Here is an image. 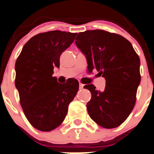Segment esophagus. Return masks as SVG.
<instances>
[{"label": "esophagus", "instance_id": "obj_1", "mask_svg": "<svg viewBox=\"0 0 154 154\" xmlns=\"http://www.w3.org/2000/svg\"><path fill=\"white\" fill-rule=\"evenodd\" d=\"M83 86H84V85L83 84V83H79V88H80V89H82L83 88Z\"/></svg>", "mask_w": 154, "mask_h": 154}]
</instances>
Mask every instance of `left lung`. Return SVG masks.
<instances>
[{"mask_svg":"<svg viewBox=\"0 0 154 154\" xmlns=\"http://www.w3.org/2000/svg\"><path fill=\"white\" fill-rule=\"evenodd\" d=\"M76 45L86 56L88 70L96 69L106 80L101 92L86 85L92 98L86 104L89 117L100 126L113 129L127 119L136 101L141 82L140 59L123 36L104 30L79 33Z\"/></svg>","mask_w":154,"mask_h":154,"instance_id":"obj_1","label":"left lung"}]
</instances>
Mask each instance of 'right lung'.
I'll return each mask as SVG.
<instances>
[{
	"instance_id": "right-lung-1",
	"label": "right lung",
	"mask_w": 154,
	"mask_h": 154,
	"mask_svg": "<svg viewBox=\"0 0 154 154\" xmlns=\"http://www.w3.org/2000/svg\"><path fill=\"white\" fill-rule=\"evenodd\" d=\"M77 33L51 31L36 34L25 44L15 65V85L20 104L31 126L50 132L60 126L79 89L71 78L61 84L53 77L60 56Z\"/></svg>"
}]
</instances>
